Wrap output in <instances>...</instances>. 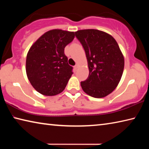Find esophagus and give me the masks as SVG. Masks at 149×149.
<instances>
[{
    "mask_svg": "<svg viewBox=\"0 0 149 149\" xmlns=\"http://www.w3.org/2000/svg\"><path fill=\"white\" fill-rule=\"evenodd\" d=\"M78 68H79V64H76V65H75V66H74V68H75V70H76L78 69Z\"/></svg>",
    "mask_w": 149,
    "mask_h": 149,
    "instance_id": "34e87169",
    "label": "esophagus"
}]
</instances>
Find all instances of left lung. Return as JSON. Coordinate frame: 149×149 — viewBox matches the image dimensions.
Instances as JSON below:
<instances>
[{
    "instance_id": "1",
    "label": "left lung",
    "mask_w": 149,
    "mask_h": 149,
    "mask_svg": "<svg viewBox=\"0 0 149 149\" xmlns=\"http://www.w3.org/2000/svg\"><path fill=\"white\" fill-rule=\"evenodd\" d=\"M75 36L85 50L89 76L81 82L84 91L91 97L102 98L119 84L124 68V57L112 35L98 29H82Z\"/></svg>"
}]
</instances>
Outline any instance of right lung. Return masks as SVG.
Instances as JSON below:
<instances>
[{"label":"right lung","mask_w":149,"mask_h":149,"mask_svg":"<svg viewBox=\"0 0 149 149\" xmlns=\"http://www.w3.org/2000/svg\"><path fill=\"white\" fill-rule=\"evenodd\" d=\"M75 37L73 31L52 29L41 35L30 48L26 58V74L34 89L45 96L64 90L73 74L64 48Z\"/></svg>","instance_id":"obj_1"}]
</instances>
